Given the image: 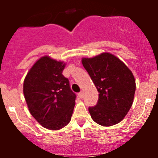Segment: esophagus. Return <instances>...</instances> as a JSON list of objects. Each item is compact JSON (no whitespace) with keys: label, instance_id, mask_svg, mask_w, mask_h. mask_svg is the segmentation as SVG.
<instances>
[{"label":"esophagus","instance_id":"esophagus-1","mask_svg":"<svg viewBox=\"0 0 158 158\" xmlns=\"http://www.w3.org/2000/svg\"><path fill=\"white\" fill-rule=\"evenodd\" d=\"M78 96L80 97V98H83V96H84V93L83 92H80V93H78Z\"/></svg>","mask_w":158,"mask_h":158}]
</instances>
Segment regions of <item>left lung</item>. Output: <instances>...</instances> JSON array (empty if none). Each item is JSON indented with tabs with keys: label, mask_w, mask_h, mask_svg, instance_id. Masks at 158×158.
<instances>
[{
	"label": "left lung",
	"mask_w": 158,
	"mask_h": 158,
	"mask_svg": "<svg viewBox=\"0 0 158 158\" xmlns=\"http://www.w3.org/2000/svg\"><path fill=\"white\" fill-rule=\"evenodd\" d=\"M82 64L100 93L96 105L89 107L92 118L104 127L122 121L133 104L136 86L132 72L109 53L82 58Z\"/></svg>",
	"instance_id": "1"
}]
</instances>
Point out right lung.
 Returning <instances> with one entry per match:
<instances>
[{"mask_svg":"<svg viewBox=\"0 0 158 158\" xmlns=\"http://www.w3.org/2000/svg\"><path fill=\"white\" fill-rule=\"evenodd\" d=\"M65 64L45 56L38 60L23 82V94L31 115L43 127L59 130L71 120L76 94L63 76Z\"/></svg>","mask_w":158,"mask_h":158,"instance_id":"obj_1","label":"right lung"}]
</instances>
